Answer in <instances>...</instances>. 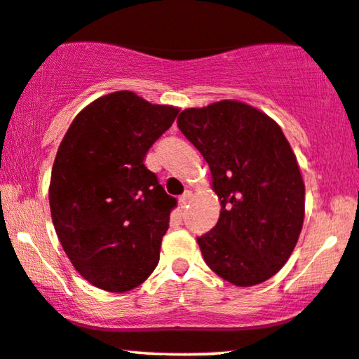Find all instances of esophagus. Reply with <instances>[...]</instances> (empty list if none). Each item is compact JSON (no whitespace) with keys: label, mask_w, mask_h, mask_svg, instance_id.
<instances>
[{"label":"esophagus","mask_w":359,"mask_h":359,"mask_svg":"<svg viewBox=\"0 0 359 359\" xmlns=\"http://www.w3.org/2000/svg\"><path fill=\"white\" fill-rule=\"evenodd\" d=\"M190 196H191V194H190V191H189V190H187V191H185V194L180 196V198H179V205H180V208H185V205H187V203H189Z\"/></svg>","instance_id":"obj_1"}]
</instances>
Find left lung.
Instances as JSON below:
<instances>
[{"label":"left lung","mask_w":359,"mask_h":359,"mask_svg":"<svg viewBox=\"0 0 359 359\" xmlns=\"http://www.w3.org/2000/svg\"><path fill=\"white\" fill-rule=\"evenodd\" d=\"M177 125L210 165L221 200L213 229L196 237L206 265L236 286L273 276L304 221V182L281 128L237 100L185 109Z\"/></svg>","instance_id":"8db88e82"}]
</instances>
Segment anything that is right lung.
<instances>
[{"mask_svg": "<svg viewBox=\"0 0 359 359\" xmlns=\"http://www.w3.org/2000/svg\"><path fill=\"white\" fill-rule=\"evenodd\" d=\"M177 114L118 90L81 110L60 144L48 190L52 221L74 269L100 290H133L158 265L177 200L144 159Z\"/></svg>", "mask_w": 359, "mask_h": 359, "instance_id": "obj_1", "label": "right lung"}]
</instances>
